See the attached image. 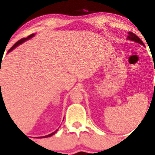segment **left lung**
<instances>
[{"mask_svg":"<svg viewBox=\"0 0 155 155\" xmlns=\"http://www.w3.org/2000/svg\"><path fill=\"white\" fill-rule=\"evenodd\" d=\"M128 39H130V40L134 41V42H138V43H140V44H141V45H143V46H144V44H143V42H142L141 39H140L137 35H136L134 33L131 32V31H130V32H129Z\"/></svg>","mask_w":155,"mask_h":155,"instance_id":"obj_1","label":"left lung"}]
</instances>
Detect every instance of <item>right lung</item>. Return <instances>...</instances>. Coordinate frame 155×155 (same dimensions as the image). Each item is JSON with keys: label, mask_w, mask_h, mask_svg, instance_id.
Wrapping results in <instances>:
<instances>
[{"label": "right lung", "mask_w": 155, "mask_h": 155, "mask_svg": "<svg viewBox=\"0 0 155 155\" xmlns=\"http://www.w3.org/2000/svg\"><path fill=\"white\" fill-rule=\"evenodd\" d=\"M32 36H34V34H31V35H28V37H26V38H23V39H20V40L18 41V42H16V43H15V44H14V46H12V48H11L10 50H8V53H9V52H10V51H12V50H14V49H15V48L16 46H18V45L21 44L22 42H24L25 41H26V40H28V39H29L30 38H31V37H32ZM57 130L54 131V132L52 133V134H49V135H46V136H45V137H51L52 135H53V134H55L56 133H57Z\"/></svg>", "instance_id": "1"}]
</instances>
